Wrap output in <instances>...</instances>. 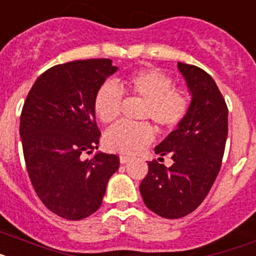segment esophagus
I'll use <instances>...</instances> for the list:
<instances>
[{"mask_svg":"<svg viewBox=\"0 0 256 256\" xmlns=\"http://www.w3.org/2000/svg\"><path fill=\"white\" fill-rule=\"evenodd\" d=\"M130 160H132V158H128V156H120V162L121 164H126Z\"/></svg>","mask_w":256,"mask_h":256,"instance_id":"34e87169","label":"esophagus"}]
</instances>
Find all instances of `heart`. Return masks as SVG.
<instances>
[{"label":"heart","instance_id":"b5f03b06","mask_svg":"<svg viewBox=\"0 0 256 256\" xmlns=\"http://www.w3.org/2000/svg\"><path fill=\"white\" fill-rule=\"evenodd\" d=\"M122 88L134 98L144 100L142 120H151L161 132L177 128L190 110V98L182 88L174 87L170 75L158 68H142L121 83ZM124 92L114 83L98 88L94 109L102 124H112L121 114ZM154 139V128L148 122H118L105 132L104 144L109 151L121 154H136Z\"/></svg>","mask_w":256,"mask_h":256}]
</instances>
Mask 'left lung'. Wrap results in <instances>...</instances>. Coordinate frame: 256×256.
Instances as JSON below:
<instances>
[{"label": "left lung", "mask_w": 256, "mask_h": 256, "mask_svg": "<svg viewBox=\"0 0 256 256\" xmlns=\"http://www.w3.org/2000/svg\"><path fill=\"white\" fill-rule=\"evenodd\" d=\"M178 68L192 95L190 110L154 148L160 158L170 154L173 165L150 161L139 186L144 204L165 218H184L204 200L220 172L228 136L226 102L211 75L182 62Z\"/></svg>", "instance_id": "obj_1"}]
</instances>
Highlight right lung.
I'll list each match as a JSON object with an SVG mask.
<instances>
[{
  "label": "right lung",
  "instance_id": "right-lung-1",
  "mask_svg": "<svg viewBox=\"0 0 256 256\" xmlns=\"http://www.w3.org/2000/svg\"><path fill=\"white\" fill-rule=\"evenodd\" d=\"M116 70L109 58L56 65L36 79L23 105L19 132L28 177L45 207L66 220L98 211L120 166L117 154L82 158L100 142L94 100Z\"/></svg>",
  "mask_w": 256,
  "mask_h": 256
}]
</instances>
